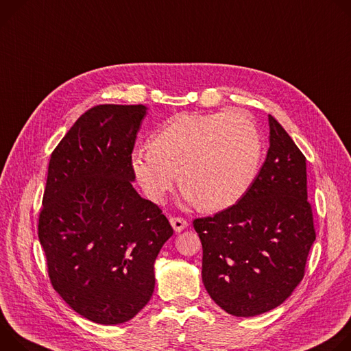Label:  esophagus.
Wrapping results in <instances>:
<instances>
[{
	"instance_id": "obj_1",
	"label": "esophagus",
	"mask_w": 351,
	"mask_h": 351,
	"mask_svg": "<svg viewBox=\"0 0 351 351\" xmlns=\"http://www.w3.org/2000/svg\"><path fill=\"white\" fill-rule=\"evenodd\" d=\"M170 223H171L173 228H174L177 232L182 231V230L188 226V221H186L185 219H182V217H171V219H170Z\"/></svg>"
}]
</instances>
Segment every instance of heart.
Returning <instances> with one entry per match:
<instances>
[{"label":"heart","mask_w":351,"mask_h":351,"mask_svg":"<svg viewBox=\"0 0 351 351\" xmlns=\"http://www.w3.org/2000/svg\"><path fill=\"white\" fill-rule=\"evenodd\" d=\"M263 142L252 117L240 110L178 114L135 149L131 170L145 195L162 204L176 174L185 202L206 212L237 204L254 182Z\"/></svg>","instance_id":"obj_1"}]
</instances>
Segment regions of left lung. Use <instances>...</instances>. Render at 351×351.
<instances>
[{"label":"left lung","instance_id":"left-lung-1","mask_svg":"<svg viewBox=\"0 0 351 351\" xmlns=\"http://www.w3.org/2000/svg\"><path fill=\"white\" fill-rule=\"evenodd\" d=\"M265 163L243 198L193 220L202 243V282L234 317H255L286 301L304 278L315 241L306 195V160L269 115Z\"/></svg>","mask_w":351,"mask_h":351}]
</instances>
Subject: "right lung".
<instances>
[{
	"label": "right lung",
	"mask_w": 351,
	"mask_h": 351,
	"mask_svg": "<svg viewBox=\"0 0 351 351\" xmlns=\"http://www.w3.org/2000/svg\"><path fill=\"white\" fill-rule=\"evenodd\" d=\"M142 104H100L53 150L38 240L54 290L100 325L132 319L154 290V261L173 236L162 209L132 186Z\"/></svg>",
	"instance_id": "1"
}]
</instances>
